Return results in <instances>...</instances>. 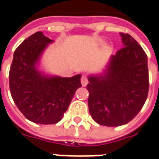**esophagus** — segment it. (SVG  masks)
<instances>
[{
  "label": "esophagus",
  "mask_w": 159,
  "mask_h": 159,
  "mask_svg": "<svg viewBox=\"0 0 159 159\" xmlns=\"http://www.w3.org/2000/svg\"><path fill=\"white\" fill-rule=\"evenodd\" d=\"M87 84H88L87 77H86L85 75H83V76L81 77V84H82L83 86H86Z\"/></svg>",
  "instance_id": "esophagus-1"
}]
</instances>
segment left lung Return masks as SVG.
<instances>
[{
    "instance_id": "left-lung-1",
    "label": "left lung",
    "mask_w": 159,
    "mask_h": 159,
    "mask_svg": "<svg viewBox=\"0 0 159 159\" xmlns=\"http://www.w3.org/2000/svg\"><path fill=\"white\" fill-rule=\"evenodd\" d=\"M124 47L112 55L103 74L89 75L88 107L99 125L119 126L134 119L149 89L148 57L128 34L119 33Z\"/></svg>"
}]
</instances>
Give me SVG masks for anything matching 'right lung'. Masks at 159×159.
Here are the masks:
<instances>
[{"instance_id":"obj_1","label":"right lung","mask_w":159,"mask_h":159,"mask_svg":"<svg viewBox=\"0 0 159 159\" xmlns=\"http://www.w3.org/2000/svg\"><path fill=\"white\" fill-rule=\"evenodd\" d=\"M52 42L40 31L30 35L14 52L9 72L10 91L16 106L26 119L40 125L59 122L81 87V75L64 78L38 69L41 55Z\"/></svg>"}]
</instances>
